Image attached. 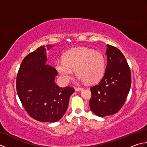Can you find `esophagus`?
<instances>
[{
  "instance_id": "34e87169",
  "label": "esophagus",
  "mask_w": 147,
  "mask_h": 147,
  "mask_svg": "<svg viewBox=\"0 0 147 147\" xmlns=\"http://www.w3.org/2000/svg\"><path fill=\"white\" fill-rule=\"evenodd\" d=\"M83 88H82V87H75L74 88V90H76V91H80V90H82Z\"/></svg>"
}]
</instances>
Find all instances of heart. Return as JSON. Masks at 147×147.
<instances>
[{"instance_id":"heart-1","label":"heart","mask_w":147,"mask_h":147,"mask_svg":"<svg viewBox=\"0 0 147 147\" xmlns=\"http://www.w3.org/2000/svg\"><path fill=\"white\" fill-rule=\"evenodd\" d=\"M55 68L61 79L68 82L74 71L83 82L93 83L101 78L105 71V58L102 53L87 47L72 49L58 59Z\"/></svg>"}]
</instances>
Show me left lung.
Instances as JSON below:
<instances>
[{"label": "left lung", "mask_w": 147, "mask_h": 147, "mask_svg": "<svg viewBox=\"0 0 147 147\" xmlns=\"http://www.w3.org/2000/svg\"><path fill=\"white\" fill-rule=\"evenodd\" d=\"M107 46V64L104 75L97 85L90 88V107L99 117L114 114L120 110L131 84L130 68L123 53L115 47Z\"/></svg>", "instance_id": "8db88e82"}]
</instances>
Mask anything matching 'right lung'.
I'll list each match as a JSON object with an SVG mask.
<instances>
[{
  "instance_id": "add662e5",
  "label": "right lung",
  "mask_w": 147,
  "mask_h": 147,
  "mask_svg": "<svg viewBox=\"0 0 147 147\" xmlns=\"http://www.w3.org/2000/svg\"><path fill=\"white\" fill-rule=\"evenodd\" d=\"M53 45L40 47L22 61L16 78V90L27 113L40 122L54 123L66 112L73 88H61L55 83L57 72L46 64V50Z\"/></svg>"
}]
</instances>
